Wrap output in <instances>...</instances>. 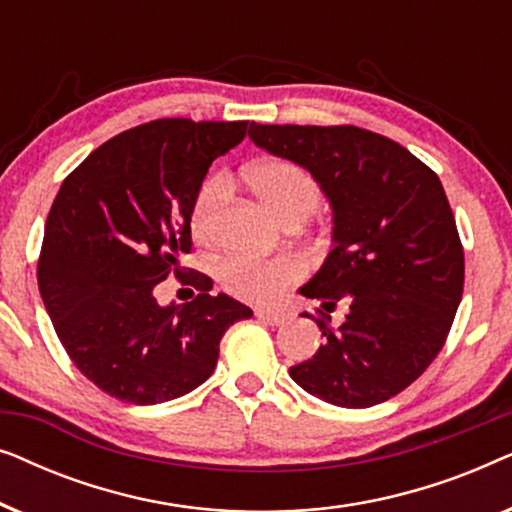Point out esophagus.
<instances>
[{
    "label": "esophagus",
    "mask_w": 512,
    "mask_h": 512,
    "mask_svg": "<svg viewBox=\"0 0 512 512\" xmlns=\"http://www.w3.org/2000/svg\"><path fill=\"white\" fill-rule=\"evenodd\" d=\"M256 317L263 321V324H270V326H279L284 324L286 314L282 310H256Z\"/></svg>",
    "instance_id": "obj_1"
}]
</instances>
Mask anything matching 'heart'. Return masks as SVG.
<instances>
[{"mask_svg": "<svg viewBox=\"0 0 512 512\" xmlns=\"http://www.w3.org/2000/svg\"><path fill=\"white\" fill-rule=\"evenodd\" d=\"M247 184L265 207L279 219L303 221L321 205V186L305 167L291 160L270 158L251 165ZM228 200V181L221 174L209 177L195 193L191 226L198 240L209 242L219 235L223 207ZM303 263L296 258H256L235 254L221 265V282L233 296L251 303H268L303 277Z\"/></svg>", "mask_w": 512, "mask_h": 512, "instance_id": "obj_1", "label": "heart"}]
</instances>
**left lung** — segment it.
<instances>
[{
	"label": "left lung",
	"instance_id": "left-lung-1",
	"mask_svg": "<svg viewBox=\"0 0 512 512\" xmlns=\"http://www.w3.org/2000/svg\"><path fill=\"white\" fill-rule=\"evenodd\" d=\"M249 137L319 181L333 209V249L300 293L332 311L326 345L291 366L307 394L370 408L410 387L436 359L464 293V247L438 174L394 139L356 125H261Z\"/></svg>",
	"mask_w": 512,
	"mask_h": 512
}]
</instances>
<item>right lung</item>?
Segmentation results:
<instances>
[{
    "instance_id": "add662e5",
    "label": "right lung",
    "mask_w": 512,
    "mask_h": 512,
    "mask_svg": "<svg viewBox=\"0 0 512 512\" xmlns=\"http://www.w3.org/2000/svg\"><path fill=\"white\" fill-rule=\"evenodd\" d=\"M249 121L158 118L111 137L62 181L46 219L39 293L74 366L118 401L156 405L214 373L219 342L247 305L200 293L158 305L153 289L191 251L195 193Z\"/></svg>"
}]
</instances>
